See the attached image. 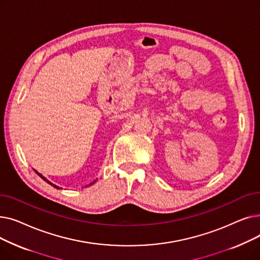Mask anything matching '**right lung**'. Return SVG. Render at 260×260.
<instances>
[{
    "instance_id": "add662e5",
    "label": "right lung",
    "mask_w": 260,
    "mask_h": 260,
    "mask_svg": "<svg viewBox=\"0 0 260 260\" xmlns=\"http://www.w3.org/2000/svg\"><path fill=\"white\" fill-rule=\"evenodd\" d=\"M35 172H36V173H37V174H38V175H39V176H40V177H41V178H42V179H43V180H44V181H46V182H47V183H49V184H50V185H52V186H53V187H57V188H60V187H59V186H57V185H54V184H53V183H51V182H49V181H48V180H47V179H46V178H45V177H44V176H42V175H41V174H40V173H38V172H37V171H35ZM94 182H95V181H93V182H92V183H94ZM92 183H90V184H92Z\"/></svg>"
}]
</instances>
